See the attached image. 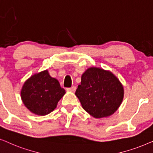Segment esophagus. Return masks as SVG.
Returning a JSON list of instances; mask_svg holds the SVG:
<instances>
[{"label":"esophagus","mask_w":153,"mask_h":153,"mask_svg":"<svg viewBox=\"0 0 153 153\" xmlns=\"http://www.w3.org/2000/svg\"><path fill=\"white\" fill-rule=\"evenodd\" d=\"M75 89H76V87L73 86L72 87H70V88H67L66 90L68 91H75Z\"/></svg>","instance_id":"esophagus-1"}]
</instances>
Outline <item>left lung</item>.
Wrapping results in <instances>:
<instances>
[{"instance_id":"obj_1","label":"left lung","mask_w":153,"mask_h":153,"mask_svg":"<svg viewBox=\"0 0 153 153\" xmlns=\"http://www.w3.org/2000/svg\"><path fill=\"white\" fill-rule=\"evenodd\" d=\"M75 95L83 109L95 118L108 117L120 105L124 88L111 71L91 67L82 75Z\"/></svg>"}]
</instances>
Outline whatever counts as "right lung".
<instances>
[{"mask_svg": "<svg viewBox=\"0 0 153 153\" xmlns=\"http://www.w3.org/2000/svg\"><path fill=\"white\" fill-rule=\"evenodd\" d=\"M65 93L59 81L52 78L45 70L33 75L24 82L21 98L24 105L31 113L46 115L56 108Z\"/></svg>", "mask_w": 153, "mask_h": 153, "instance_id": "1", "label": "right lung"}]
</instances>
